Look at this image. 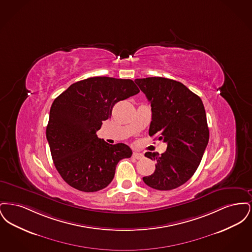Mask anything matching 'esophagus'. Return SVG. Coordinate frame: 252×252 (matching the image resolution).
Segmentation results:
<instances>
[{
  "instance_id": "34e87169",
  "label": "esophagus",
  "mask_w": 252,
  "mask_h": 252,
  "mask_svg": "<svg viewBox=\"0 0 252 252\" xmlns=\"http://www.w3.org/2000/svg\"><path fill=\"white\" fill-rule=\"evenodd\" d=\"M132 157H133L134 158H137V159H141V158H144V155H143L142 153H139V152H133Z\"/></svg>"
}]
</instances>
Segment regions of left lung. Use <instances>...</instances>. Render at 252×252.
<instances>
[{"label": "left lung", "mask_w": 252, "mask_h": 252, "mask_svg": "<svg viewBox=\"0 0 252 252\" xmlns=\"http://www.w3.org/2000/svg\"><path fill=\"white\" fill-rule=\"evenodd\" d=\"M151 104L149 135L167 144L160 156L146 152L156 160L155 172L143 180L149 187L173 190L187 182L198 167L209 142V127L202 100L179 81L163 77L135 79Z\"/></svg>", "instance_id": "left-lung-1"}]
</instances>
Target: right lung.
Returning a JSON list of instances; mask_svg holds the SVG:
<instances>
[{"instance_id":"obj_1","label":"right lung","mask_w":252,"mask_h":252,"mask_svg":"<svg viewBox=\"0 0 252 252\" xmlns=\"http://www.w3.org/2000/svg\"><path fill=\"white\" fill-rule=\"evenodd\" d=\"M139 92L130 79L96 76L73 83L54 100L46 138L55 166L72 188L86 192L106 188L117 163L131 157L129 146L108 144L96 131L117 102Z\"/></svg>"}]
</instances>
